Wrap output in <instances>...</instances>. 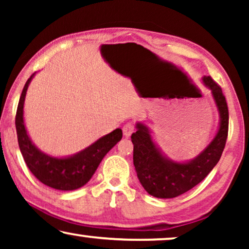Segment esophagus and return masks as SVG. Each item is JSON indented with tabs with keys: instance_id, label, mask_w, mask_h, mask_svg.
<instances>
[{
	"instance_id": "34e87169",
	"label": "esophagus",
	"mask_w": 249,
	"mask_h": 249,
	"mask_svg": "<svg viewBox=\"0 0 249 249\" xmlns=\"http://www.w3.org/2000/svg\"><path fill=\"white\" fill-rule=\"evenodd\" d=\"M122 131H124V135L125 136V137H130L132 132L135 131L134 124H131V122H128V124H125L124 125V128H122Z\"/></svg>"
}]
</instances>
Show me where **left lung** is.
<instances>
[{
    "label": "left lung",
    "mask_w": 249,
    "mask_h": 249,
    "mask_svg": "<svg viewBox=\"0 0 249 249\" xmlns=\"http://www.w3.org/2000/svg\"><path fill=\"white\" fill-rule=\"evenodd\" d=\"M203 83L212 91L220 113V127L215 137L198 156L189 162L178 163L166 159L152 141L148 128L137 124L131 135L134 144V165L142 186L158 198H173L194 188L206 178L222 155L229 128V111L222 89L211 76Z\"/></svg>",
    "instance_id": "obj_1"
}]
</instances>
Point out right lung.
<instances>
[{"label": "right lung", "mask_w": 249, "mask_h": 249, "mask_svg": "<svg viewBox=\"0 0 249 249\" xmlns=\"http://www.w3.org/2000/svg\"><path fill=\"white\" fill-rule=\"evenodd\" d=\"M34 74L25 84L17 108L16 129L20 152L30 172L44 185L59 190L78 189L89 181L107 153L121 141L122 130L120 128L115 129L84 151L69 158H52L40 152L30 141L23 124V103L27 88Z\"/></svg>", "instance_id": "right-lung-1"}]
</instances>
